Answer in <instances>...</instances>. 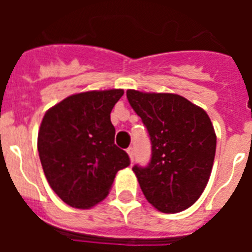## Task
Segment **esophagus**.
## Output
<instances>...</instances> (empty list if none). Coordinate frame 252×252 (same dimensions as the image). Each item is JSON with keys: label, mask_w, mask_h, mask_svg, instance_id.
<instances>
[{"label": "esophagus", "mask_w": 252, "mask_h": 252, "mask_svg": "<svg viewBox=\"0 0 252 252\" xmlns=\"http://www.w3.org/2000/svg\"><path fill=\"white\" fill-rule=\"evenodd\" d=\"M127 154H128V157H130L131 162H132L133 161V155H135V154H133V148H128L127 149Z\"/></svg>", "instance_id": "obj_1"}]
</instances>
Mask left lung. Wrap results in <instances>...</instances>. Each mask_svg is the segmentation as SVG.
Instances as JSON below:
<instances>
[{"label": "left lung", "instance_id": "1", "mask_svg": "<svg viewBox=\"0 0 252 252\" xmlns=\"http://www.w3.org/2000/svg\"><path fill=\"white\" fill-rule=\"evenodd\" d=\"M126 95L151 141L150 162L132 168L142 193L160 212H182L208 183L217 140L212 122L179 94L128 90Z\"/></svg>", "mask_w": 252, "mask_h": 252}]
</instances>
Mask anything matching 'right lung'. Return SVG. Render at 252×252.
<instances>
[{"instance_id": "obj_1", "label": "right lung", "mask_w": 252, "mask_h": 252, "mask_svg": "<svg viewBox=\"0 0 252 252\" xmlns=\"http://www.w3.org/2000/svg\"><path fill=\"white\" fill-rule=\"evenodd\" d=\"M122 90L91 91L66 97L46 111L37 151L51 189L63 202L87 209L103 201L116 173L130 165L115 144L111 111Z\"/></svg>"}]
</instances>
